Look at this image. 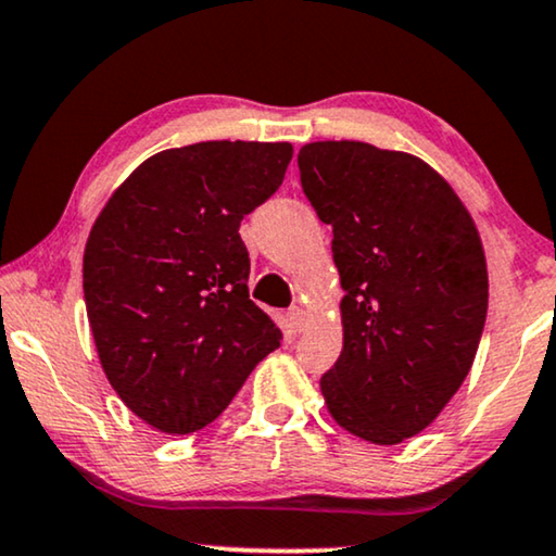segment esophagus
<instances>
[{"label": "esophagus", "instance_id": "34e87169", "mask_svg": "<svg viewBox=\"0 0 556 556\" xmlns=\"http://www.w3.org/2000/svg\"><path fill=\"white\" fill-rule=\"evenodd\" d=\"M307 309L302 307V304H296V307L289 309V323H292V327L296 332H302L304 327H307Z\"/></svg>", "mask_w": 556, "mask_h": 556}]
</instances>
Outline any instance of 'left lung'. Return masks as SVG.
Here are the masks:
<instances>
[{
  "instance_id": "8db88e82",
  "label": "left lung",
  "mask_w": 556,
  "mask_h": 556,
  "mask_svg": "<svg viewBox=\"0 0 556 556\" xmlns=\"http://www.w3.org/2000/svg\"><path fill=\"white\" fill-rule=\"evenodd\" d=\"M302 189L332 226L342 353L327 413L375 445L418 435L458 393L486 323L489 271L471 214L424 159L359 140L300 148Z\"/></svg>"
}]
</instances>
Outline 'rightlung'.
Segmentation results:
<instances>
[{
  "label": "right lung",
  "mask_w": 556,
  "mask_h": 556,
  "mask_svg": "<svg viewBox=\"0 0 556 556\" xmlns=\"http://www.w3.org/2000/svg\"><path fill=\"white\" fill-rule=\"evenodd\" d=\"M292 143L206 140L140 163L92 224L85 307L103 372L168 435L222 416L281 330L249 300L239 224L281 186Z\"/></svg>",
  "instance_id": "right-lung-1"
}]
</instances>
